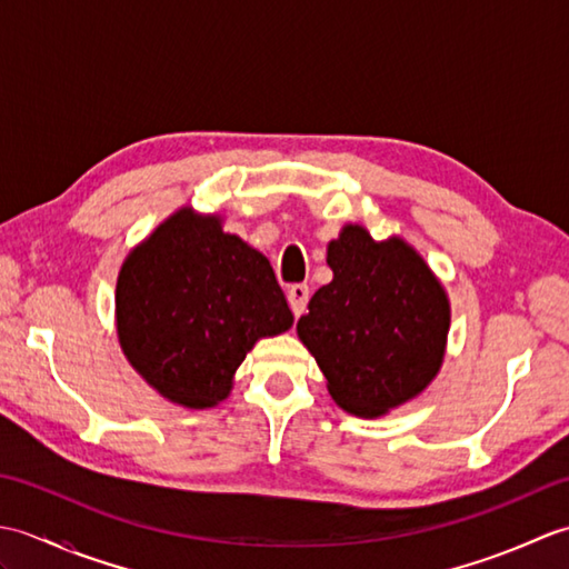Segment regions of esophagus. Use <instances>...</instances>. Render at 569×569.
I'll return each instance as SVG.
<instances>
[{
	"instance_id": "1",
	"label": "esophagus",
	"mask_w": 569,
	"mask_h": 569,
	"mask_svg": "<svg viewBox=\"0 0 569 569\" xmlns=\"http://www.w3.org/2000/svg\"><path fill=\"white\" fill-rule=\"evenodd\" d=\"M308 300H310V288L306 283H293L288 288V306H291L293 316H303Z\"/></svg>"
}]
</instances>
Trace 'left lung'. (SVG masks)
<instances>
[{
    "mask_svg": "<svg viewBox=\"0 0 569 569\" xmlns=\"http://www.w3.org/2000/svg\"><path fill=\"white\" fill-rule=\"evenodd\" d=\"M328 263L335 278L310 298L298 335L337 406L381 416L438 373L450 330L447 296L406 241L377 244L357 224L330 241Z\"/></svg>",
    "mask_w": 569,
    "mask_h": 569,
    "instance_id": "1",
    "label": "left lung"
}]
</instances>
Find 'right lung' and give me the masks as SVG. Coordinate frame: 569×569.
Instances as JSON below:
<instances>
[{"label":"right lung","mask_w":569,"mask_h":569,"mask_svg":"<svg viewBox=\"0 0 569 569\" xmlns=\"http://www.w3.org/2000/svg\"><path fill=\"white\" fill-rule=\"evenodd\" d=\"M291 325L269 259L224 234L217 217L176 212L119 271V342L131 367L180 406L220 403L253 342Z\"/></svg>","instance_id":"right-lung-1"}]
</instances>
